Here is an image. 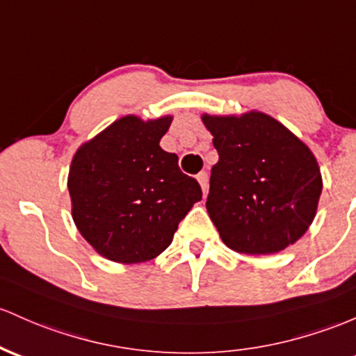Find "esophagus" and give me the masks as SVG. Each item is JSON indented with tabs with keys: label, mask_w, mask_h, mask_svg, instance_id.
<instances>
[{
	"label": "esophagus",
	"mask_w": 356,
	"mask_h": 356,
	"mask_svg": "<svg viewBox=\"0 0 356 356\" xmlns=\"http://www.w3.org/2000/svg\"><path fill=\"white\" fill-rule=\"evenodd\" d=\"M197 182L201 184V189L202 193H208V187H209V179H208V174L206 172H199L197 174Z\"/></svg>",
	"instance_id": "obj_1"
}]
</instances>
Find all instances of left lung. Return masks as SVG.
<instances>
[{"label": "left lung", "instance_id": "obj_1", "mask_svg": "<svg viewBox=\"0 0 356 356\" xmlns=\"http://www.w3.org/2000/svg\"><path fill=\"white\" fill-rule=\"evenodd\" d=\"M220 160L206 201L222 243L268 255L294 245L318 211L323 177L311 148L261 111L202 115Z\"/></svg>", "mask_w": 356, "mask_h": 356}]
</instances>
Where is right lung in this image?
<instances>
[{
    "instance_id": "right-lung-1",
    "label": "right lung",
    "mask_w": 356,
    "mask_h": 356,
    "mask_svg": "<svg viewBox=\"0 0 356 356\" xmlns=\"http://www.w3.org/2000/svg\"><path fill=\"white\" fill-rule=\"evenodd\" d=\"M172 116L127 115L83 143L70 162L72 220L104 259L142 264L159 257L202 191L159 145Z\"/></svg>"
}]
</instances>
